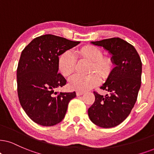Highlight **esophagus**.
<instances>
[{
  "instance_id": "esophagus-1",
  "label": "esophagus",
  "mask_w": 154,
  "mask_h": 154,
  "mask_svg": "<svg viewBox=\"0 0 154 154\" xmlns=\"http://www.w3.org/2000/svg\"><path fill=\"white\" fill-rule=\"evenodd\" d=\"M84 94L83 91H77V92H76V94H77V96H81V95H82Z\"/></svg>"
}]
</instances>
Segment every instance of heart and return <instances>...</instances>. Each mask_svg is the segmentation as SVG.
I'll list each match as a JSON object with an SVG mask.
<instances>
[{
    "label": "heart",
    "mask_w": 154,
    "mask_h": 154,
    "mask_svg": "<svg viewBox=\"0 0 154 154\" xmlns=\"http://www.w3.org/2000/svg\"><path fill=\"white\" fill-rule=\"evenodd\" d=\"M81 57L85 58L91 63L89 72L99 73L101 77H105L109 73L112 62L108 58H103L102 52L94 46H85L77 51ZM77 60L71 51H65L59 57L58 67L65 77H69L75 72ZM100 82V78L96 73L87 75H75L69 81L71 89L78 91H86L96 86Z\"/></svg>",
    "instance_id": "1"
}]
</instances>
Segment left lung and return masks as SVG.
Wrapping results in <instances>:
<instances>
[{
	"mask_svg": "<svg viewBox=\"0 0 154 154\" xmlns=\"http://www.w3.org/2000/svg\"><path fill=\"white\" fill-rule=\"evenodd\" d=\"M112 54L114 67L101 89L106 96L94 91L95 100L88 109L90 120L102 128L119 125L129 115L141 87L142 63L133 45L119 38L91 42Z\"/></svg>",
	"mask_w": 154,
	"mask_h": 154,
	"instance_id": "left-lung-1",
	"label": "left lung"
}]
</instances>
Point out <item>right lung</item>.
Listing matches in <instances>:
<instances>
[{
    "instance_id": "right-lung-1",
    "label": "right lung",
    "mask_w": 154,
    "mask_h": 154,
    "mask_svg": "<svg viewBox=\"0 0 154 154\" xmlns=\"http://www.w3.org/2000/svg\"><path fill=\"white\" fill-rule=\"evenodd\" d=\"M53 35H44L33 40L21 52L17 69V95L20 105L31 119L40 125L51 126L65 117L73 92L55 91L66 85L58 73V60L63 52L77 45Z\"/></svg>"
}]
</instances>
